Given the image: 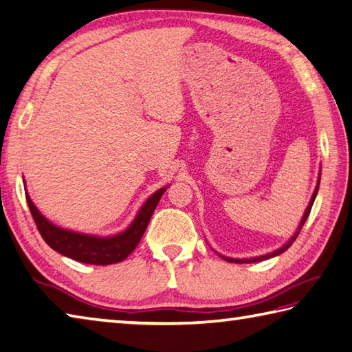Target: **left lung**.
Here are the masks:
<instances>
[{
	"mask_svg": "<svg viewBox=\"0 0 352 352\" xmlns=\"http://www.w3.org/2000/svg\"><path fill=\"white\" fill-rule=\"evenodd\" d=\"M319 182H320V174H319V180H318V186H316V189H315V193H313V197H311V199H310V204H309V207L305 208V213H304V216H302V221L300 222V227H298V231L295 233V236L290 239V241L284 245V246H281L280 250H276V251H274V252H271V254H266V256H260V257H254V258H243V260H241V258H230V257H222L223 260H227V261H230V263H256V261H261V260H266V258H271V257H275V256H278V254H281V252H284L286 251L289 246L294 243V241L295 239L298 237V234H300V231H301V228H302V226L305 223V221H307V218H309V214H310V210H311V206H313V203H315V198H316V193H318V189H319Z\"/></svg>",
	"mask_w": 352,
	"mask_h": 352,
	"instance_id": "1",
	"label": "left lung"
}]
</instances>
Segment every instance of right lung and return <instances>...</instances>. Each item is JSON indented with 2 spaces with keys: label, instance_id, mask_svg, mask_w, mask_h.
<instances>
[{
  "label": "right lung",
  "instance_id": "obj_1",
  "mask_svg": "<svg viewBox=\"0 0 352 352\" xmlns=\"http://www.w3.org/2000/svg\"><path fill=\"white\" fill-rule=\"evenodd\" d=\"M164 190H166V188H162L154 195L149 197L131 226L122 231V233L111 237H95L58 228L54 223L43 218L33 204V201L30 199L28 193H25V198L37 230H39L43 241L52 250L60 252L62 256L81 261V263L104 266L119 263V261L125 260L134 251L142 236H144L148 222L151 219Z\"/></svg>",
  "mask_w": 352,
  "mask_h": 352
}]
</instances>
